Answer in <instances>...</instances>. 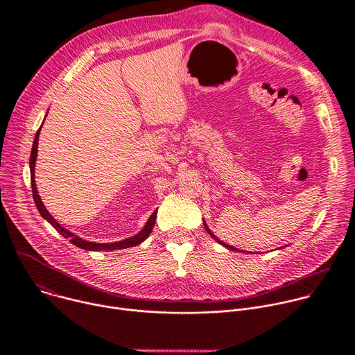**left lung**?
<instances>
[{"label":"left lung","mask_w":355,"mask_h":355,"mask_svg":"<svg viewBox=\"0 0 355 355\" xmlns=\"http://www.w3.org/2000/svg\"><path fill=\"white\" fill-rule=\"evenodd\" d=\"M204 226H205V229H207V232H208V233H209V234H211V237H214V239H215V240H216V241H218V243H219V244H222V245H223V247H226V248H229V250H232V251H241V250H239V248H236V247H233V245H229V244H226V243H223V241H222V240H219V239H218V237H216V236H215V234H214V233H212V232H211V230H209V227H208V226H207V223H205V220H204ZM241 252H244V251H241ZM248 252H250V251H248Z\"/></svg>","instance_id":"obj_1"}]
</instances>
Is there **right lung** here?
I'll use <instances>...</instances> for the list:
<instances>
[{"label":"right lung","mask_w":355,"mask_h":355,"mask_svg":"<svg viewBox=\"0 0 355 355\" xmlns=\"http://www.w3.org/2000/svg\"><path fill=\"white\" fill-rule=\"evenodd\" d=\"M42 128V126H40ZM40 128L39 130L36 132V136H35V140H33V146H32V151H31V159H29V167H31V182H32V192H33V200L36 204V208L39 211V214L42 215L43 219H46L50 225H52L63 237L69 239L71 244L83 248V250H89V251H112V250H121V248H128V247H135L137 244H140L141 241H144L148 234L151 233V230H153V226L156 223V218H157V211H155L153 214H151V216L148 218V220L146 222L144 227L135 236L129 237V239H125V240H121V241H116V243H92V241H88V240H84V239H80L78 236L73 234L71 232H69L67 229H64L60 223L56 222V219L50 215L47 212V209L44 208L43 202L39 196V192L36 189V184H35V163H36V157H37V140H39V133H40Z\"/></svg>","instance_id":"obj_1"}]
</instances>
